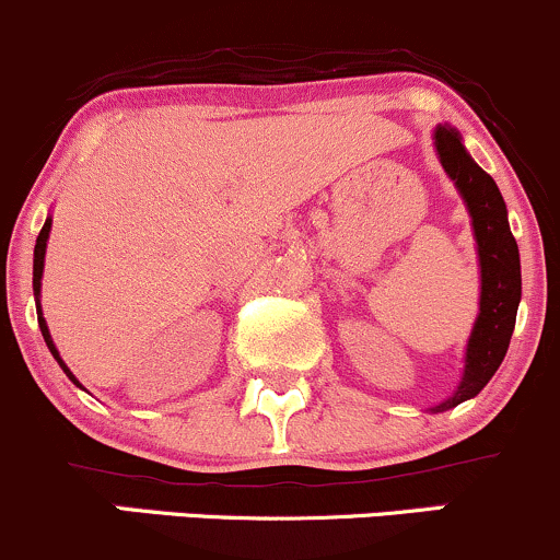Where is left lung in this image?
I'll return each instance as SVG.
<instances>
[{"label": "left lung", "instance_id": "left-lung-1", "mask_svg": "<svg viewBox=\"0 0 560 560\" xmlns=\"http://www.w3.org/2000/svg\"><path fill=\"white\" fill-rule=\"evenodd\" d=\"M435 151L468 205L481 260V313L468 342L463 383L450 401L433 409L444 411L481 393L491 374L500 370L521 303V260L518 244L508 225L505 201L491 175L472 162L452 127L435 130Z\"/></svg>", "mask_w": 560, "mask_h": 560}]
</instances>
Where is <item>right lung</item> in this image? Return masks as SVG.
<instances>
[{
	"instance_id": "right-lung-1",
	"label": "right lung",
	"mask_w": 560,
	"mask_h": 560,
	"mask_svg": "<svg viewBox=\"0 0 560 560\" xmlns=\"http://www.w3.org/2000/svg\"><path fill=\"white\" fill-rule=\"evenodd\" d=\"M50 225H52V220L47 218V223L42 225L39 236H36V247H34V294H36V316H39V329H42V337H45V342H47V348H50V353L55 355V359H58L60 370H63L66 374H69V380H71L73 385H79V380L73 377L69 366H66V364H63V359H60V355H58V350H55V342H52V337H50V329H47V324H45V316H42V308H39L42 268H45V249H47V236H50ZM79 388H82V385H79Z\"/></svg>"
}]
</instances>
